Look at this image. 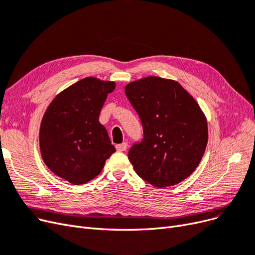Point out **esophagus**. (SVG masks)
Here are the masks:
<instances>
[{
  "instance_id": "obj_1",
  "label": "esophagus",
  "mask_w": 255,
  "mask_h": 255,
  "mask_svg": "<svg viewBox=\"0 0 255 255\" xmlns=\"http://www.w3.org/2000/svg\"><path fill=\"white\" fill-rule=\"evenodd\" d=\"M127 143H122V144H118L117 146H116V148H117V150L118 151H125L126 149H127Z\"/></svg>"
}]
</instances>
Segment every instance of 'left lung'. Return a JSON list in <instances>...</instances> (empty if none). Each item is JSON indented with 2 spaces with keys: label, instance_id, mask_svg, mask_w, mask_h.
I'll use <instances>...</instances> for the list:
<instances>
[{
  "label": "left lung",
  "instance_id": "1",
  "mask_svg": "<svg viewBox=\"0 0 255 255\" xmlns=\"http://www.w3.org/2000/svg\"><path fill=\"white\" fill-rule=\"evenodd\" d=\"M125 93L143 127L142 139L128 151L135 172L157 187L181 182L207 147L208 124L200 107L177 81L155 76L130 83Z\"/></svg>",
  "mask_w": 255,
  "mask_h": 255
}]
</instances>
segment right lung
Masks as SVG:
<instances>
[{"label":"right lung","instance_id":"add662e5","mask_svg":"<svg viewBox=\"0 0 255 255\" xmlns=\"http://www.w3.org/2000/svg\"><path fill=\"white\" fill-rule=\"evenodd\" d=\"M116 84L87 77L57 95L40 127V150L46 166L72 184H83L102 171L116 151L98 118Z\"/></svg>","mask_w":255,"mask_h":255}]
</instances>
